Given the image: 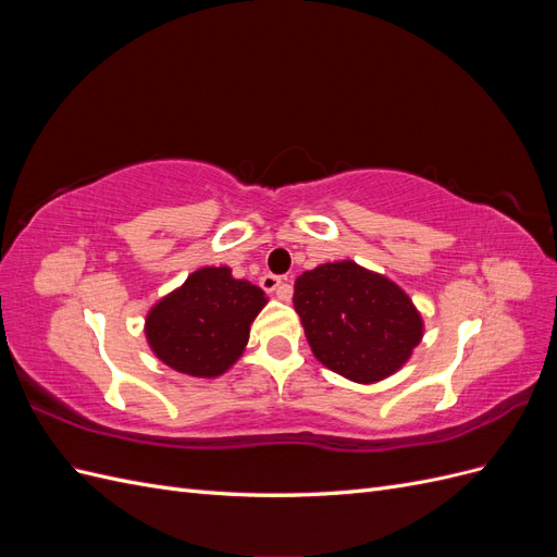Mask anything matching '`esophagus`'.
Returning a JSON list of instances; mask_svg holds the SVG:
<instances>
[{"instance_id": "1", "label": "esophagus", "mask_w": 557, "mask_h": 557, "mask_svg": "<svg viewBox=\"0 0 557 557\" xmlns=\"http://www.w3.org/2000/svg\"><path fill=\"white\" fill-rule=\"evenodd\" d=\"M260 285H262L264 293H276L281 299H288V297H290V288H285L283 278L276 276V274H264V276H260Z\"/></svg>"}]
</instances>
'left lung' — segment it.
I'll use <instances>...</instances> for the list:
<instances>
[{"instance_id":"1","label":"left lung","mask_w":557,"mask_h":557,"mask_svg":"<svg viewBox=\"0 0 557 557\" xmlns=\"http://www.w3.org/2000/svg\"><path fill=\"white\" fill-rule=\"evenodd\" d=\"M293 305L313 356L356 383L395 374L423 339V320L409 295L350 260L301 274Z\"/></svg>"}]
</instances>
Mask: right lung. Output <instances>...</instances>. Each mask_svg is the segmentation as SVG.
Instances as JSON below:
<instances>
[{"instance_id": "add662e5", "label": "right lung", "mask_w": 557, "mask_h": 557, "mask_svg": "<svg viewBox=\"0 0 557 557\" xmlns=\"http://www.w3.org/2000/svg\"><path fill=\"white\" fill-rule=\"evenodd\" d=\"M267 305L250 281L234 278L227 267H205L178 290L162 297L146 318V336L156 356L188 376H221L239 360L250 323Z\"/></svg>"}]
</instances>
